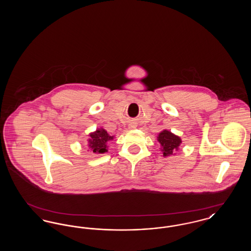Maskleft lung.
Instances as JSON below:
<instances>
[{"instance_id": "8db88e82", "label": "left lung", "mask_w": 251, "mask_h": 251, "mask_svg": "<svg viewBox=\"0 0 251 251\" xmlns=\"http://www.w3.org/2000/svg\"><path fill=\"white\" fill-rule=\"evenodd\" d=\"M157 141L160 144L161 151L163 152L164 157L175 155L176 151L179 150V146L181 144L180 137L174 134L168 130H163L157 135Z\"/></svg>"}]
</instances>
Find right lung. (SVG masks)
Segmentation results:
<instances>
[{
	"label": "right lung",
	"instance_id": "1",
	"mask_svg": "<svg viewBox=\"0 0 251 251\" xmlns=\"http://www.w3.org/2000/svg\"><path fill=\"white\" fill-rule=\"evenodd\" d=\"M115 138L103 128H99L88 134L87 151L95 154H102L108 151V144Z\"/></svg>",
	"mask_w": 251,
	"mask_h": 251
}]
</instances>
